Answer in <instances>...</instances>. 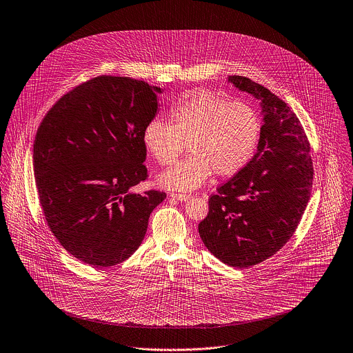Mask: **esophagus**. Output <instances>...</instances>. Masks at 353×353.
<instances>
[{"label":"esophagus","mask_w":353,"mask_h":353,"mask_svg":"<svg viewBox=\"0 0 353 353\" xmlns=\"http://www.w3.org/2000/svg\"><path fill=\"white\" fill-rule=\"evenodd\" d=\"M170 198L172 199H176V201H180V202H187L191 196L190 195H185V194H170Z\"/></svg>","instance_id":"obj_1"}]
</instances>
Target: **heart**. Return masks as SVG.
Segmentation results:
<instances>
[{
    "label": "heart",
    "mask_w": 353,
    "mask_h": 353,
    "mask_svg": "<svg viewBox=\"0 0 353 353\" xmlns=\"http://www.w3.org/2000/svg\"><path fill=\"white\" fill-rule=\"evenodd\" d=\"M169 121L150 120L141 143L161 166L173 165L187 144L191 155L159 176L161 185L177 191L198 188L212 172L216 177L239 173L252 158L262 130L252 106L210 90L185 94L170 108Z\"/></svg>",
    "instance_id": "b5f03b06"
}]
</instances>
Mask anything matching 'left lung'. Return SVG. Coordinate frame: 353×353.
Masks as SVG:
<instances>
[{
  "instance_id": "1",
  "label": "left lung",
  "mask_w": 353,
  "mask_h": 353,
  "mask_svg": "<svg viewBox=\"0 0 353 353\" xmlns=\"http://www.w3.org/2000/svg\"><path fill=\"white\" fill-rule=\"evenodd\" d=\"M228 81L261 101L263 125L252 159L209 199L199 234L215 258L243 269L269 259L293 236L310 201L314 168L290 108L245 76Z\"/></svg>"
}]
</instances>
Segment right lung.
<instances>
[{
	"label": "right lung",
	"mask_w": 353,
	"mask_h": 353,
	"mask_svg": "<svg viewBox=\"0 0 353 353\" xmlns=\"http://www.w3.org/2000/svg\"><path fill=\"white\" fill-rule=\"evenodd\" d=\"M161 92L143 80L98 76L61 97L38 128L32 158L41 208L60 244L87 265L128 259L166 198L132 192L147 179L141 132Z\"/></svg>",
	"instance_id": "right-lung-1"
}]
</instances>
